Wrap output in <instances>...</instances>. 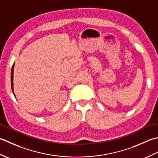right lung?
I'll return each mask as SVG.
<instances>
[{"label": "right lung", "mask_w": 158, "mask_h": 158, "mask_svg": "<svg viewBox=\"0 0 158 158\" xmlns=\"http://www.w3.org/2000/svg\"><path fill=\"white\" fill-rule=\"evenodd\" d=\"M14 65H15V64L14 63V65H13L12 68H11V89H12L13 93H14V96L15 97V93H14Z\"/></svg>", "instance_id": "1"}]
</instances>
